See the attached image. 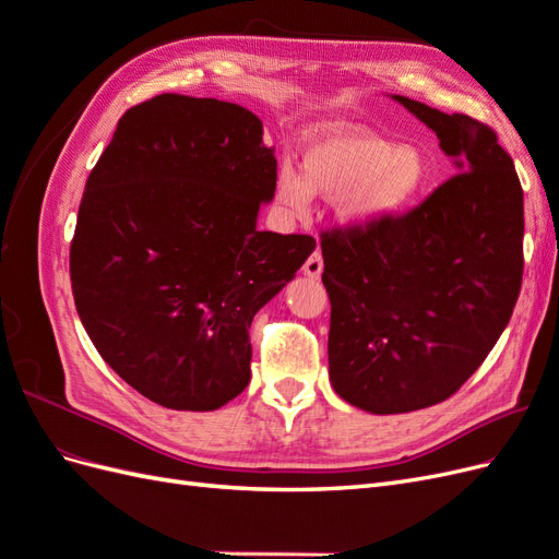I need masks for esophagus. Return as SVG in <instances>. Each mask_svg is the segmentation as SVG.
I'll use <instances>...</instances> for the list:
<instances>
[{
	"instance_id": "1",
	"label": "esophagus",
	"mask_w": 559,
	"mask_h": 559,
	"mask_svg": "<svg viewBox=\"0 0 559 559\" xmlns=\"http://www.w3.org/2000/svg\"><path fill=\"white\" fill-rule=\"evenodd\" d=\"M321 270H324V261H321V253L314 251L312 257L306 261V265H302V273H306L312 280H319L321 277Z\"/></svg>"
}]
</instances>
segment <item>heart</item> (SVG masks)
<instances>
[{"label": "heart", "mask_w": 559, "mask_h": 559, "mask_svg": "<svg viewBox=\"0 0 559 559\" xmlns=\"http://www.w3.org/2000/svg\"><path fill=\"white\" fill-rule=\"evenodd\" d=\"M300 173L280 167L275 198L282 207L302 216L312 193L337 195V216L347 226L373 228L429 189L433 167L419 146H396L359 126H324L302 142Z\"/></svg>", "instance_id": "obj_1"}]
</instances>
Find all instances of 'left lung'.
Segmentation results:
<instances>
[{
  "label": "left lung",
  "instance_id": "left-lung-1",
  "mask_svg": "<svg viewBox=\"0 0 559 559\" xmlns=\"http://www.w3.org/2000/svg\"><path fill=\"white\" fill-rule=\"evenodd\" d=\"M392 99L436 132L460 175L408 214L321 235L329 378L376 415L429 408L476 373L509 324L524 265L522 186L495 130Z\"/></svg>",
  "mask_w": 559,
  "mask_h": 559
}]
</instances>
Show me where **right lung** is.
<instances>
[{
  "mask_svg": "<svg viewBox=\"0 0 559 559\" xmlns=\"http://www.w3.org/2000/svg\"><path fill=\"white\" fill-rule=\"evenodd\" d=\"M277 160L249 109L163 93L128 109L86 181L70 249L81 324L118 376L173 411L251 378V319L317 242L259 230Z\"/></svg>",
  "mask_w": 559,
  "mask_h": 559,
  "instance_id": "obj_1",
  "label": "right lung"
}]
</instances>
